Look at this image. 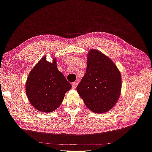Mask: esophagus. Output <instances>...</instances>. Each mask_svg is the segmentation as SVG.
Returning <instances> with one entry per match:
<instances>
[{
  "instance_id": "34e87169",
  "label": "esophagus",
  "mask_w": 152,
  "mask_h": 152,
  "mask_svg": "<svg viewBox=\"0 0 152 152\" xmlns=\"http://www.w3.org/2000/svg\"><path fill=\"white\" fill-rule=\"evenodd\" d=\"M72 87H73V88H76V86L78 85V82H77V81H76V82L72 83Z\"/></svg>"
}]
</instances>
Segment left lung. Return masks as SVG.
Returning a JSON list of instances; mask_svg holds the SVG:
<instances>
[{
  "label": "left lung",
  "mask_w": 152,
  "mask_h": 152,
  "mask_svg": "<svg viewBox=\"0 0 152 152\" xmlns=\"http://www.w3.org/2000/svg\"><path fill=\"white\" fill-rule=\"evenodd\" d=\"M121 89V74L115 63L101 52L91 50L86 73L76 87L85 105L94 113L107 112L118 100Z\"/></svg>",
  "instance_id": "obj_1"
}]
</instances>
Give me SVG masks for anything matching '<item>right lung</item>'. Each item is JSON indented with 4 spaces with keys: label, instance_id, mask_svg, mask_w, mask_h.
I'll use <instances>...</instances> for the list:
<instances>
[{
    "label": "right lung",
    "instance_id": "right-lung-1",
    "mask_svg": "<svg viewBox=\"0 0 152 152\" xmlns=\"http://www.w3.org/2000/svg\"><path fill=\"white\" fill-rule=\"evenodd\" d=\"M72 85L53 63L43 58L31 70L26 83V92L29 102L41 112L50 113L62 103L65 93Z\"/></svg>",
    "mask_w": 152,
    "mask_h": 152
}]
</instances>
